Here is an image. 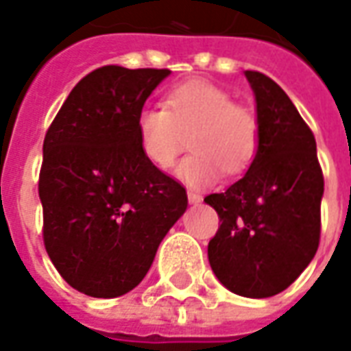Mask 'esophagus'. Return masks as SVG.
Instances as JSON below:
<instances>
[{
	"label": "esophagus",
	"mask_w": 351,
	"mask_h": 351,
	"mask_svg": "<svg viewBox=\"0 0 351 351\" xmlns=\"http://www.w3.org/2000/svg\"><path fill=\"white\" fill-rule=\"evenodd\" d=\"M188 201L192 203V205H197V203H201L203 201V197H201L199 193L195 192H188Z\"/></svg>",
	"instance_id": "1"
}]
</instances>
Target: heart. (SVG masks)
Returning a JSON list of instances; mask_svg holds the SVG:
<instances>
[{
	"label": "heart",
	"mask_w": 351,
	"mask_h": 351,
	"mask_svg": "<svg viewBox=\"0 0 351 351\" xmlns=\"http://www.w3.org/2000/svg\"><path fill=\"white\" fill-rule=\"evenodd\" d=\"M190 134L192 154L184 158L176 176L192 188L241 175L252 163L261 142L254 112L218 85L192 80L169 90L163 108H142L136 116V141L152 167L167 171Z\"/></svg>",
	"instance_id": "obj_1"
}]
</instances>
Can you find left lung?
I'll return each instance as SVG.
<instances>
[{"instance_id":"left-lung-1","label":"left lung","mask_w":351,"mask_h":351,"mask_svg":"<svg viewBox=\"0 0 351 351\" xmlns=\"http://www.w3.org/2000/svg\"><path fill=\"white\" fill-rule=\"evenodd\" d=\"M261 127L258 150L243 178L205 203L220 228L209 241V264L235 295L268 298L285 291L319 245L323 173L315 138L274 80L247 70Z\"/></svg>"}]
</instances>
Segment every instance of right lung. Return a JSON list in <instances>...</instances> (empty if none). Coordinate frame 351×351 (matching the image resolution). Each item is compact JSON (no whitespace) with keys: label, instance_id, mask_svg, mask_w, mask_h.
<instances>
[{"label":"right lung","instance_id":"obj_1","mask_svg":"<svg viewBox=\"0 0 351 351\" xmlns=\"http://www.w3.org/2000/svg\"><path fill=\"white\" fill-rule=\"evenodd\" d=\"M169 73L102 66L73 87L45 134L43 241L83 295L133 291L188 207L186 190L152 167L136 141V116Z\"/></svg>","mask_w":351,"mask_h":351}]
</instances>
